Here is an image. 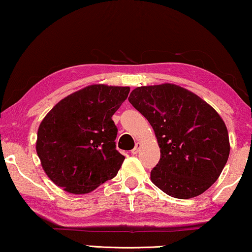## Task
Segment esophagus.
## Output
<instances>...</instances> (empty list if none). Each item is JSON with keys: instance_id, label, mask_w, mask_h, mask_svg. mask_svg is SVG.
Listing matches in <instances>:
<instances>
[{"instance_id": "34e87169", "label": "esophagus", "mask_w": 252, "mask_h": 252, "mask_svg": "<svg viewBox=\"0 0 252 252\" xmlns=\"http://www.w3.org/2000/svg\"><path fill=\"white\" fill-rule=\"evenodd\" d=\"M140 148H141V143H139V142H136L135 143V147H134V149L133 150H132L131 152H132V155H136V153L139 152V150H140Z\"/></svg>"}]
</instances>
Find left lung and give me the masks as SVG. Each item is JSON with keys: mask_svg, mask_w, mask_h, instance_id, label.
<instances>
[{"mask_svg": "<svg viewBox=\"0 0 252 252\" xmlns=\"http://www.w3.org/2000/svg\"><path fill=\"white\" fill-rule=\"evenodd\" d=\"M129 102L150 123L159 144L153 185L170 197L190 199L218 180L230 143L227 126L210 104L172 83L135 88Z\"/></svg>", "mask_w": 252, "mask_h": 252, "instance_id": "1", "label": "left lung"}]
</instances>
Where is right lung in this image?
<instances>
[{
  "instance_id": "add662e5",
  "label": "right lung",
  "mask_w": 252,
  "mask_h": 252,
  "mask_svg": "<svg viewBox=\"0 0 252 252\" xmlns=\"http://www.w3.org/2000/svg\"><path fill=\"white\" fill-rule=\"evenodd\" d=\"M129 87L92 84L65 96L37 129L36 153L50 180L73 194H85L117 176L125 161L116 149L112 116Z\"/></svg>"
}]
</instances>
